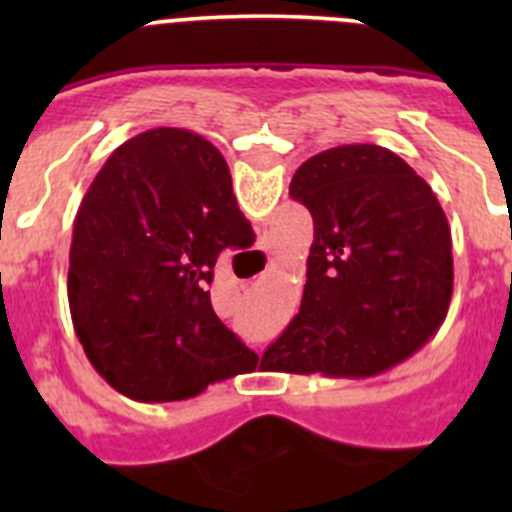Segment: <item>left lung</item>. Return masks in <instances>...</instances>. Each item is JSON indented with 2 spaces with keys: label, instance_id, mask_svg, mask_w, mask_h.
<instances>
[{
  "label": "left lung",
  "instance_id": "obj_1",
  "mask_svg": "<svg viewBox=\"0 0 512 512\" xmlns=\"http://www.w3.org/2000/svg\"><path fill=\"white\" fill-rule=\"evenodd\" d=\"M312 215L302 305L271 369L374 377L431 341L454 292L451 230L397 153L356 143L307 158L289 184ZM261 359V364H264Z\"/></svg>",
  "mask_w": 512,
  "mask_h": 512
}]
</instances>
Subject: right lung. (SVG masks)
Listing matches in <instances>:
<instances>
[{
    "label": "right lung",
    "mask_w": 512,
    "mask_h": 512,
    "mask_svg": "<svg viewBox=\"0 0 512 512\" xmlns=\"http://www.w3.org/2000/svg\"><path fill=\"white\" fill-rule=\"evenodd\" d=\"M223 153L156 128L112 153L76 212L69 307L92 366L122 395L174 402L251 369L256 354L212 310L225 248L253 243Z\"/></svg>",
    "instance_id": "right-lung-1"
}]
</instances>
